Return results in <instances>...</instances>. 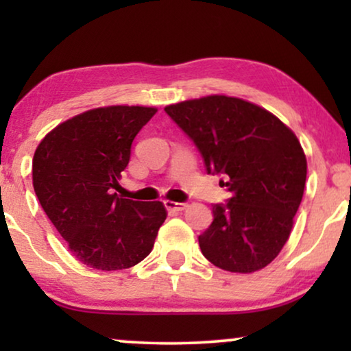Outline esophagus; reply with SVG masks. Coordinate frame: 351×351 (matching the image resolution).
Segmentation results:
<instances>
[{
	"label": "esophagus",
	"mask_w": 351,
	"mask_h": 351,
	"mask_svg": "<svg viewBox=\"0 0 351 351\" xmlns=\"http://www.w3.org/2000/svg\"><path fill=\"white\" fill-rule=\"evenodd\" d=\"M165 206L167 210H172V213H180V210H184L186 208L185 203H176V201H169V199L165 201Z\"/></svg>",
	"instance_id": "esophagus-1"
}]
</instances>
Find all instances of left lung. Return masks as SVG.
Returning <instances> with one entry per match:
<instances>
[{
	"label": "left lung",
	"instance_id": "1",
	"mask_svg": "<svg viewBox=\"0 0 351 351\" xmlns=\"http://www.w3.org/2000/svg\"><path fill=\"white\" fill-rule=\"evenodd\" d=\"M165 112L189 136L208 174L230 193L214 204V220L198 241L203 256L233 273L262 270L289 238L304 196L306 158L295 134L265 108L227 95L167 105Z\"/></svg>",
	"mask_w": 351,
	"mask_h": 351
}]
</instances>
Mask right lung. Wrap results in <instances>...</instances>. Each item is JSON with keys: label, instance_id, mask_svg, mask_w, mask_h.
<instances>
[{"label": "right lung", "instance_id": "right-lung-1", "mask_svg": "<svg viewBox=\"0 0 351 351\" xmlns=\"http://www.w3.org/2000/svg\"><path fill=\"white\" fill-rule=\"evenodd\" d=\"M156 108H94L47 134L33 156V189L73 256L95 270H123L152 252L166 220L161 201L114 193L131 145Z\"/></svg>", "mask_w": 351, "mask_h": 351}]
</instances>
